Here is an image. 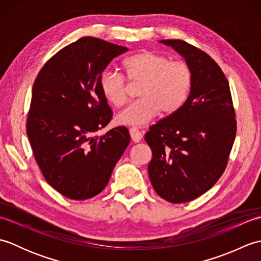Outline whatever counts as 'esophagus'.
Returning <instances> with one entry per match:
<instances>
[{
  "mask_svg": "<svg viewBox=\"0 0 261 261\" xmlns=\"http://www.w3.org/2000/svg\"><path fill=\"white\" fill-rule=\"evenodd\" d=\"M129 131H130V136H131L132 141L136 142V143L141 141V139H142V134L139 131V129H138V127H136V126L131 127V129H130Z\"/></svg>",
  "mask_w": 261,
  "mask_h": 261,
  "instance_id": "34e87169",
  "label": "esophagus"
}]
</instances>
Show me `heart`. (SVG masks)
Here are the masks:
<instances>
[{
	"label": "heart",
	"mask_w": 261,
	"mask_h": 261,
	"mask_svg": "<svg viewBox=\"0 0 261 261\" xmlns=\"http://www.w3.org/2000/svg\"><path fill=\"white\" fill-rule=\"evenodd\" d=\"M125 79L131 84L140 85L139 96L116 116L124 125H143L160 111L173 114L178 111L190 95L193 73L190 66L180 60H171L158 53L142 50L127 57L122 63ZM123 77L107 70L99 77V88L109 103L121 108L129 99V87Z\"/></svg>",
	"instance_id": "1"
}]
</instances>
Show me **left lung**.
Returning a JSON list of instances; mask_svg holds the SVG:
<instances>
[{"label": "left lung", "mask_w": 261, "mask_h": 261, "mask_svg": "<svg viewBox=\"0 0 261 261\" xmlns=\"http://www.w3.org/2000/svg\"><path fill=\"white\" fill-rule=\"evenodd\" d=\"M160 42L185 58L193 83L184 105L145 136L152 151L148 174L160 197L185 203L223 174L237 134L236 113L228 80L206 53L177 39Z\"/></svg>", "instance_id": "8db88e82"}]
</instances>
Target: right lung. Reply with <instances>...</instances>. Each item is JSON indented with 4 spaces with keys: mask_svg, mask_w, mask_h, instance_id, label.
<instances>
[{
    "mask_svg": "<svg viewBox=\"0 0 261 261\" xmlns=\"http://www.w3.org/2000/svg\"><path fill=\"white\" fill-rule=\"evenodd\" d=\"M125 51L126 47L83 37L55 54L33 84L28 138L48 184L70 199L101 193L130 142L125 126L95 136L112 119L99 77Z\"/></svg>",
    "mask_w": 261,
    "mask_h": 261,
    "instance_id": "add662e5",
    "label": "right lung"
}]
</instances>
